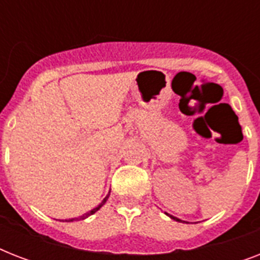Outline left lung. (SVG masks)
Here are the masks:
<instances>
[{
  "label": "left lung",
  "mask_w": 260,
  "mask_h": 260,
  "mask_svg": "<svg viewBox=\"0 0 260 260\" xmlns=\"http://www.w3.org/2000/svg\"><path fill=\"white\" fill-rule=\"evenodd\" d=\"M171 218H173V220H175V221H182V220H179V218H177V217H174V216H170Z\"/></svg>",
  "instance_id": "obj_1"
}]
</instances>
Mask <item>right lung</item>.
<instances>
[{
	"label": "right lung",
	"mask_w": 260,
	"mask_h": 260,
	"mask_svg": "<svg viewBox=\"0 0 260 260\" xmlns=\"http://www.w3.org/2000/svg\"><path fill=\"white\" fill-rule=\"evenodd\" d=\"M109 194H110V193H109ZM109 194H108V196H106V197L104 198V200H102V202H101V204H100V205L95 206V208H94V209H91V210H90V212H87V213H85V214H83V216H81V217H79V218H77V220H83V218L89 217V216H91V214L95 213V212H97V210L100 209V208H101V206L104 205V204H105L106 200H108V198H109ZM66 221H74V218H70V220H66Z\"/></svg>",
	"instance_id": "add662e5"
}]
</instances>
